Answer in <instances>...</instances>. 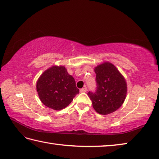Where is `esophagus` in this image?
<instances>
[{"instance_id":"obj_1","label":"esophagus","mask_w":159,"mask_h":159,"mask_svg":"<svg viewBox=\"0 0 159 159\" xmlns=\"http://www.w3.org/2000/svg\"><path fill=\"white\" fill-rule=\"evenodd\" d=\"M86 91H87V88H86V87H84L83 88L80 89V92H85Z\"/></svg>"}]
</instances>
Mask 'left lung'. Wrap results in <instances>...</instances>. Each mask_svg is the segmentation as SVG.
Wrapping results in <instances>:
<instances>
[{"label":"left lung","instance_id":"obj_1","mask_svg":"<svg viewBox=\"0 0 159 159\" xmlns=\"http://www.w3.org/2000/svg\"><path fill=\"white\" fill-rule=\"evenodd\" d=\"M97 88L95 93L88 92L96 112L107 115L117 110L125 101L127 82L116 66L104 62L94 68Z\"/></svg>","mask_w":159,"mask_h":159}]
</instances>
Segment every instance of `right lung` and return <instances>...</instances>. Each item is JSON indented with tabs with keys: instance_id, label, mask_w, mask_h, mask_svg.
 <instances>
[{
	"instance_id": "obj_1",
	"label": "right lung",
	"mask_w": 159,
	"mask_h": 159,
	"mask_svg": "<svg viewBox=\"0 0 159 159\" xmlns=\"http://www.w3.org/2000/svg\"><path fill=\"white\" fill-rule=\"evenodd\" d=\"M36 90L45 106L54 110L65 108L79 93L74 77L63 65H53L39 78Z\"/></svg>"
}]
</instances>
